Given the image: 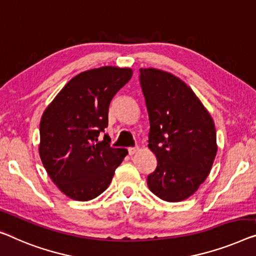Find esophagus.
Returning <instances> with one entry per match:
<instances>
[{"label":"esophagus","instance_id":"esophagus-1","mask_svg":"<svg viewBox=\"0 0 256 256\" xmlns=\"http://www.w3.org/2000/svg\"><path fill=\"white\" fill-rule=\"evenodd\" d=\"M128 155H134L136 152H139V148L138 147H131V148H128Z\"/></svg>","mask_w":256,"mask_h":256}]
</instances>
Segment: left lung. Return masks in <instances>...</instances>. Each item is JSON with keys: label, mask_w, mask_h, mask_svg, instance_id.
<instances>
[{"label": "left lung", "mask_w": 256, "mask_h": 256, "mask_svg": "<svg viewBox=\"0 0 256 256\" xmlns=\"http://www.w3.org/2000/svg\"><path fill=\"white\" fill-rule=\"evenodd\" d=\"M150 117L148 147L158 158L147 185L160 199L179 202L196 192L217 154L215 124L182 79L158 68H140Z\"/></svg>", "instance_id": "left-lung-1"}]
</instances>
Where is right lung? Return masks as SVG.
Returning a JSON list of instances; mask_svg holds the SVG:
<instances>
[{"instance_id": "add662e5", "label": "right lung", "mask_w": 256, "mask_h": 256, "mask_svg": "<svg viewBox=\"0 0 256 256\" xmlns=\"http://www.w3.org/2000/svg\"><path fill=\"white\" fill-rule=\"evenodd\" d=\"M132 68L102 66L84 71L63 87L42 114L39 154L46 171L66 196L88 201L108 188L128 150L110 147L100 132L108 126L115 94Z\"/></svg>"}]
</instances>
